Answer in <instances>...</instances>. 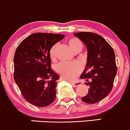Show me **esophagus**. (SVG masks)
<instances>
[{
    "label": "esophagus",
    "mask_w": 130,
    "mask_h": 130,
    "mask_svg": "<svg viewBox=\"0 0 130 130\" xmlns=\"http://www.w3.org/2000/svg\"><path fill=\"white\" fill-rule=\"evenodd\" d=\"M71 84L73 86V87H78V86H79L80 83L79 82H75V83H71Z\"/></svg>",
    "instance_id": "34e87169"
}]
</instances>
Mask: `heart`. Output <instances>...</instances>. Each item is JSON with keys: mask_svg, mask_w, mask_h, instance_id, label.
Returning a JSON list of instances; mask_svg holds the SVG:
<instances>
[{"mask_svg": "<svg viewBox=\"0 0 130 130\" xmlns=\"http://www.w3.org/2000/svg\"><path fill=\"white\" fill-rule=\"evenodd\" d=\"M68 44L72 51L75 54H78L82 51L83 44L77 38H70L68 40ZM57 47V44H55L51 47L49 51V55L52 60L55 58V51ZM81 66L79 64L76 62H60L55 66L56 72L60 74L62 79L69 81H75L81 72Z\"/></svg>", "mask_w": 130, "mask_h": 130, "instance_id": "b5f03b06", "label": "heart"}]
</instances>
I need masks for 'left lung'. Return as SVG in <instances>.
Wrapping results in <instances>:
<instances>
[{"mask_svg": "<svg viewBox=\"0 0 130 130\" xmlns=\"http://www.w3.org/2000/svg\"><path fill=\"white\" fill-rule=\"evenodd\" d=\"M86 45L87 59L81 79H86L90 88L88 94L81 98L87 104L102 100L111 92L117 73L115 54L111 46L104 38L95 33H75Z\"/></svg>", "mask_w": 130, "mask_h": 130, "instance_id": "left-lung-1", "label": "left lung"}]
</instances>
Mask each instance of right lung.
I'll list each match as a JSON object with an SVG mask.
<instances>
[{"label": "right lung", "instance_id": "1", "mask_svg": "<svg viewBox=\"0 0 130 130\" xmlns=\"http://www.w3.org/2000/svg\"><path fill=\"white\" fill-rule=\"evenodd\" d=\"M64 35L34 33L24 39L14 57V78L26 101L37 107H46L56 98L60 76L51 68L49 51Z\"/></svg>", "mask_w": 130, "mask_h": 130}]
</instances>
